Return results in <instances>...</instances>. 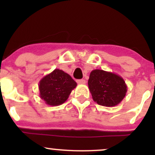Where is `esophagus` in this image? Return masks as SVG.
<instances>
[{
  "instance_id": "34e87169",
  "label": "esophagus",
  "mask_w": 155,
  "mask_h": 155,
  "mask_svg": "<svg viewBox=\"0 0 155 155\" xmlns=\"http://www.w3.org/2000/svg\"><path fill=\"white\" fill-rule=\"evenodd\" d=\"M77 83L79 84H86V80L79 79V80H77Z\"/></svg>"
}]
</instances>
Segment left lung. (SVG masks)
Segmentation results:
<instances>
[{"instance_id": "1", "label": "left lung", "mask_w": 155, "mask_h": 155, "mask_svg": "<svg viewBox=\"0 0 155 155\" xmlns=\"http://www.w3.org/2000/svg\"><path fill=\"white\" fill-rule=\"evenodd\" d=\"M88 87L93 101L107 107L120 104L125 97L127 90L122 77L101 69H95L90 73Z\"/></svg>"}]
</instances>
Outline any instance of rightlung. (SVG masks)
Masks as SVG:
<instances>
[{
    "label": "right lung",
    "mask_w": 155,
    "mask_h": 155,
    "mask_svg": "<svg viewBox=\"0 0 155 155\" xmlns=\"http://www.w3.org/2000/svg\"><path fill=\"white\" fill-rule=\"evenodd\" d=\"M76 85L69 74L60 69H54L39 81L40 97L49 106H59L67 101Z\"/></svg>",
    "instance_id": "obj_1"
}]
</instances>
